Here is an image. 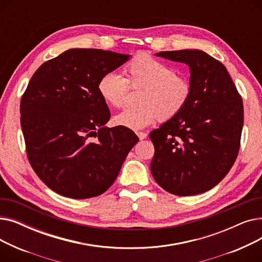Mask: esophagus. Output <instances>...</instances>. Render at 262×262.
Returning a JSON list of instances; mask_svg holds the SVG:
<instances>
[{
  "label": "esophagus",
  "instance_id": "obj_1",
  "mask_svg": "<svg viewBox=\"0 0 262 262\" xmlns=\"http://www.w3.org/2000/svg\"><path fill=\"white\" fill-rule=\"evenodd\" d=\"M136 134H137V136L139 137V139H140V140H143V139H145L146 137H147V134H146V133H144V132H137Z\"/></svg>",
  "mask_w": 262,
  "mask_h": 262
}]
</instances>
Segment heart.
<instances>
[{
  "instance_id": "heart-1",
  "label": "heart",
  "mask_w": 262,
  "mask_h": 262,
  "mask_svg": "<svg viewBox=\"0 0 262 262\" xmlns=\"http://www.w3.org/2000/svg\"><path fill=\"white\" fill-rule=\"evenodd\" d=\"M124 77L109 72L98 84V91L109 106L120 108L126 103L129 88L141 90L138 107L124 109L114 118L117 125L139 130L158 118L168 121L186 107L192 93L190 80L152 55L138 53L124 67Z\"/></svg>"
}]
</instances>
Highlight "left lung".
<instances>
[{"instance_id": "1", "label": "left lung", "mask_w": 262, "mask_h": 262, "mask_svg": "<svg viewBox=\"0 0 262 262\" xmlns=\"http://www.w3.org/2000/svg\"><path fill=\"white\" fill-rule=\"evenodd\" d=\"M190 68L192 93L186 107L149 133L156 183L178 196L216 186L235 163L243 127V102L223 63L201 50L159 52Z\"/></svg>"}]
</instances>
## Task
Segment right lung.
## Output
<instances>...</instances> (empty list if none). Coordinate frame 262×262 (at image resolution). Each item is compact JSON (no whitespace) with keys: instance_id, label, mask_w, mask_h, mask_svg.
<instances>
[{"instance_id":"add662e5","label":"right lung","mask_w":262,"mask_h":262,"mask_svg":"<svg viewBox=\"0 0 262 262\" xmlns=\"http://www.w3.org/2000/svg\"><path fill=\"white\" fill-rule=\"evenodd\" d=\"M129 55L71 49L41 64L20 103L27 158L54 192L71 199L101 195L114 184L123 161L139 141L129 128H108L100 78Z\"/></svg>"}]
</instances>
